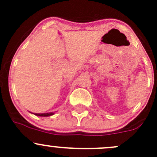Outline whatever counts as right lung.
Returning a JSON list of instances; mask_svg holds the SVG:
<instances>
[{
    "label": "right lung",
    "instance_id": "1",
    "mask_svg": "<svg viewBox=\"0 0 157 157\" xmlns=\"http://www.w3.org/2000/svg\"><path fill=\"white\" fill-rule=\"evenodd\" d=\"M34 115H38V116H43V117H47V116H50V115H54V113H52V112H51V113H43V114H38V113H36L34 114Z\"/></svg>",
    "mask_w": 157,
    "mask_h": 157
}]
</instances>
